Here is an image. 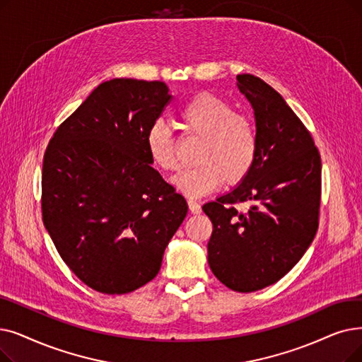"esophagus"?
I'll return each mask as SVG.
<instances>
[{
  "label": "esophagus",
  "mask_w": 362,
  "mask_h": 362,
  "mask_svg": "<svg viewBox=\"0 0 362 362\" xmlns=\"http://www.w3.org/2000/svg\"><path fill=\"white\" fill-rule=\"evenodd\" d=\"M187 206H189V210H191L194 214H199V213L202 211L201 204H199L197 199H194V198L187 199Z\"/></svg>",
  "instance_id": "1"
}]
</instances>
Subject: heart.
<instances>
[{
  "label": "heart",
  "instance_id": "1",
  "mask_svg": "<svg viewBox=\"0 0 362 362\" xmlns=\"http://www.w3.org/2000/svg\"><path fill=\"white\" fill-rule=\"evenodd\" d=\"M186 134L201 137L195 165L173 177V185L186 197L206 195L225 180L238 183L251 171L257 156V134L253 122L213 94H198L179 109ZM148 155L155 167L175 171L179 167L177 142L170 125L153 121L145 136Z\"/></svg>",
  "mask_w": 362,
  "mask_h": 362
}]
</instances>
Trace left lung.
<instances>
[{"mask_svg":"<svg viewBox=\"0 0 362 362\" xmlns=\"http://www.w3.org/2000/svg\"><path fill=\"white\" fill-rule=\"evenodd\" d=\"M253 106L257 156L233 189L202 207L211 223L209 264L228 288L251 293L275 284L315 238L321 201V156L281 94L259 76L237 75ZM247 202L245 212L238 204Z\"/></svg>","mask_w":362,"mask_h":362,"instance_id":"1","label":"left lung"}]
</instances>
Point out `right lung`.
Returning a JSON list of instances; mask_svg holds the SVG:
<instances>
[{"label": "right lung", "mask_w": 362, "mask_h": 362, "mask_svg": "<svg viewBox=\"0 0 362 362\" xmlns=\"http://www.w3.org/2000/svg\"><path fill=\"white\" fill-rule=\"evenodd\" d=\"M170 99L163 81H105L45 149L44 226L69 269L99 293L152 281L186 217L185 198L151 167L145 144Z\"/></svg>", "instance_id": "1"}]
</instances>
